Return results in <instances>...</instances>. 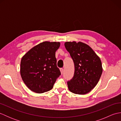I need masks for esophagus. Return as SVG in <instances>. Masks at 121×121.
I'll return each instance as SVG.
<instances>
[{
    "mask_svg": "<svg viewBox=\"0 0 121 121\" xmlns=\"http://www.w3.org/2000/svg\"><path fill=\"white\" fill-rule=\"evenodd\" d=\"M60 70V71H61V74H62L63 73V68H61Z\"/></svg>",
    "mask_w": 121,
    "mask_h": 121,
    "instance_id": "34e87169",
    "label": "esophagus"
}]
</instances>
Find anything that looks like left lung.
Listing matches in <instances>:
<instances>
[{
	"label": "left lung",
	"mask_w": 121,
	"mask_h": 121,
	"mask_svg": "<svg viewBox=\"0 0 121 121\" xmlns=\"http://www.w3.org/2000/svg\"><path fill=\"white\" fill-rule=\"evenodd\" d=\"M65 47L74 62L73 78L68 81L69 91L84 95L96 86L102 72L101 61L94 51L82 42H65Z\"/></svg>",
	"instance_id": "obj_1"
}]
</instances>
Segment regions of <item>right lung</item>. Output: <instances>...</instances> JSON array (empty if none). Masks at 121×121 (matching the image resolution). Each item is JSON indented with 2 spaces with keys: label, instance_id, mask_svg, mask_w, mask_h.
Listing matches in <instances>:
<instances>
[{
  "label": "right lung",
  "instance_id": "1",
  "mask_svg": "<svg viewBox=\"0 0 121 121\" xmlns=\"http://www.w3.org/2000/svg\"><path fill=\"white\" fill-rule=\"evenodd\" d=\"M60 45L59 42H43L22 57L20 73L22 80L30 91L40 94L53 88L61 75L56 58V51Z\"/></svg>",
  "mask_w": 121,
  "mask_h": 121
}]
</instances>
